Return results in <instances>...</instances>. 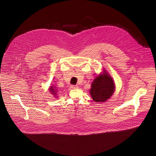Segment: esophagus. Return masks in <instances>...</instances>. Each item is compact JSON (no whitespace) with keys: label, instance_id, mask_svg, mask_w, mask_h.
<instances>
[{"label":"esophagus","instance_id":"esophagus-1","mask_svg":"<svg viewBox=\"0 0 156 156\" xmlns=\"http://www.w3.org/2000/svg\"><path fill=\"white\" fill-rule=\"evenodd\" d=\"M71 88H72L73 89H76V88H78V86L77 85H71Z\"/></svg>","mask_w":156,"mask_h":156}]
</instances>
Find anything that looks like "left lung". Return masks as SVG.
Instances as JSON below:
<instances>
[{
  "label": "left lung",
  "mask_w": 156,
  "mask_h": 156,
  "mask_svg": "<svg viewBox=\"0 0 156 156\" xmlns=\"http://www.w3.org/2000/svg\"><path fill=\"white\" fill-rule=\"evenodd\" d=\"M115 89V83L111 75L104 70L92 82L89 93L96 102H104L112 97Z\"/></svg>",
  "instance_id": "1"
}]
</instances>
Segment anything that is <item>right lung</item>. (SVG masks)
Wrapping results in <instances>:
<instances>
[{
	"mask_svg": "<svg viewBox=\"0 0 156 156\" xmlns=\"http://www.w3.org/2000/svg\"><path fill=\"white\" fill-rule=\"evenodd\" d=\"M50 92L51 93L52 95L56 97L57 92V89H56V87H54L52 86H51L50 88Z\"/></svg>",
	"mask_w": 156,
	"mask_h": 156,
	"instance_id": "obj_1",
	"label": "right lung"
}]
</instances>
